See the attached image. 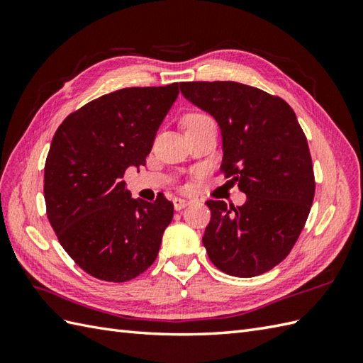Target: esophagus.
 <instances>
[{
	"label": "esophagus",
	"instance_id": "1",
	"mask_svg": "<svg viewBox=\"0 0 363 363\" xmlns=\"http://www.w3.org/2000/svg\"><path fill=\"white\" fill-rule=\"evenodd\" d=\"M173 204H174V209L176 211H182L184 207L189 206L190 201H187V199H181V198H174L173 199Z\"/></svg>",
	"mask_w": 363,
	"mask_h": 363
}]
</instances>
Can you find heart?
<instances>
[{
  "mask_svg": "<svg viewBox=\"0 0 363 363\" xmlns=\"http://www.w3.org/2000/svg\"><path fill=\"white\" fill-rule=\"evenodd\" d=\"M212 121H213V120H212L207 113L195 112V113H190L189 117L186 118V126H187V128L201 126V125H206V123H212Z\"/></svg>",
  "mask_w": 363,
  "mask_h": 363,
  "instance_id": "1",
  "label": "heart"
}]
</instances>
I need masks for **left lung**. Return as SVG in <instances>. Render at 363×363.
<instances>
[{
  "mask_svg": "<svg viewBox=\"0 0 363 363\" xmlns=\"http://www.w3.org/2000/svg\"><path fill=\"white\" fill-rule=\"evenodd\" d=\"M182 95L218 121L221 172L246 203L206 201L203 243L223 273L252 277L289 256L309 217L315 176L304 130L282 98L233 81L181 82Z\"/></svg>",
  "mask_w": 363,
  "mask_h": 363,
  "instance_id": "1",
  "label": "left lung"
}]
</instances>
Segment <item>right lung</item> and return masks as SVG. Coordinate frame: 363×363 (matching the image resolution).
Here are the masks:
<instances>
[{"label": "right lung", "instance_id": "obj_1", "mask_svg": "<svg viewBox=\"0 0 363 363\" xmlns=\"http://www.w3.org/2000/svg\"><path fill=\"white\" fill-rule=\"evenodd\" d=\"M179 84L128 87L72 112L45 162L46 215L74 264L101 281L126 282L156 260L173 203L133 199L126 168L146 164Z\"/></svg>", "mask_w": 363, "mask_h": 363}]
</instances>
